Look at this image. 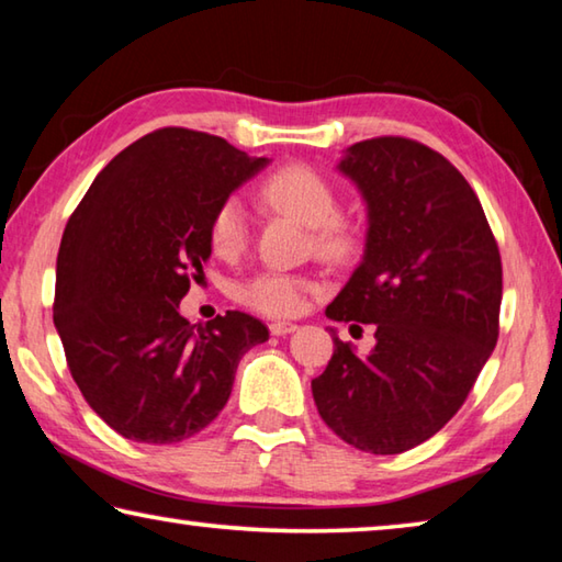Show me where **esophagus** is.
I'll return each instance as SVG.
<instances>
[{
	"mask_svg": "<svg viewBox=\"0 0 562 562\" xmlns=\"http://www.w3.org/2000/svg\"><path fill=\"white\" fill-rule=\"evenodd\" d=\"M270 331L274 337H284V335H292V331H297V325H294V322H272Z\"/></svg>",
	"mask_w": 562,
	"mask_h": 562,
	"instance_id": "34e87169",
	"label": "esophagus"
}]
</instances>
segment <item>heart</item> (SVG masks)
<instances>
[{
  "label": "heart",
  "mask_w": 562,
  "mask_h": 562,
  "mask_svg": "<svg viewBox=\"0 0 562 562\" xmlns=\"http://www.w3.org/2000/svg\"><path fill=\"white\" fill-rule=\"evenodd\" d=\"M262 198L280 211L297 217L315 231V240L327 258H345L355 245L349 227L339 221V198L335 186L310 166H284L265 180ZM250 235V215L240 198H225L211 221V247L221 258L243 252ZM312 282L288 272H262L243 288V300L265 315L284 317L304 307Z\"/></svg>",
  "instance_id": "1"
}]
</instances>
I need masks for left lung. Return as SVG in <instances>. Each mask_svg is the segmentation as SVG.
I'll use <instances>...</instances> for the list:
<instances>
[{
	"instance_id": "left-lung-1",
	"label": "left lung",
	"mask_w": 562,
	"mask_h": 562,
	"mask_svg": "<svg viewBox=\"0 0 562 562\" xmlns=\"http://www.w3.org/2000/svg\"><path fill=\"white\" fill-rule=\"evenodd\" d=\"M337 170L364 201L367 235L327 317L374 325L376 345L361 357L329 327L312 396L341 441L402 453L443 429L496 347L498 245L465 178L416 140H361Z\"/></svg>"
}]
</instances>
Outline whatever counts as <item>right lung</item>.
Instances as JSON below:
<instances>
[{"label": "right lung", "instance_id": "add662e5", "mask_svg": "<svg viewBox=\"0 0 562 562\" xmlns=\"http://www.w3.org/2000/svg\"><path fill=\"white\" fill-rule=\"evenodd\" d=\"M270 158L160 128L101 170L66 223L54 327L83 398L123 439L176 443L227 404L235 369L270 331L245 312L190 325L180 300L205 278L211 221Z\"/></svg>", "mask_w": 562, "mask_h": 562}]
</instances>
